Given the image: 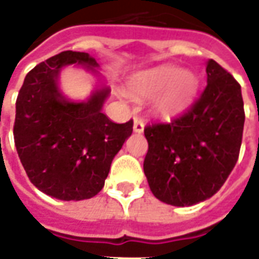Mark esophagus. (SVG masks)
Masks as SVG:
<instances>
[{
    "label": "esophagus",
    "instance_id": "obj_1",
    "mask_svg": "<svg viewBox=\"0 0 259 259\" xmlns=\"http://www.w3.org/2000/svg\"><path fill=\"white\" fill-rule=\"evenodd\" d=\"M133 130H135V133H143V130H144V122H143L140 117H135Z\"/></svg>",
    "mask_w": 259,
    "mask_h": 259
}]
</instances>
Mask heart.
Masks as SVG:
<instances>
[{
	"label": "heart",
	"mask_w": 259,
	"mask_h": 259,
	"mask_svg": "<svg viewBox=\"0 0 259 259\" xmlns=\"http://www.w3.org/2000/svg\"><path fill=\"white\" fill-rule=\"evenodd\" d=\"M199 79L192 71H181L171 64L143 71L130 82V91L139 97H153V109L161 116H172L192 104Z\"/></svg>",
	"instance_id": "heart-1"
}]
</instances>
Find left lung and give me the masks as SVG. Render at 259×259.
Listing matches in <instances>:
<instances>
[{
  "instance_id": "8db88e82",
  "label": "left lung",
  "mask_w": 259,
  "mask_h": 259,
  "mask_svg": "<svg viewBox=\"0 0 259 259\" xmlns=\"http://www.w3.org/2000/svg\"><path fill=\"white\" fill-rule=\"evenodd\" d=\"M206 74V88L188 111L144 127V174L153 195L168 205L211 198L238 160L245 120L241 87L211 59Z\"/></svg>"
}]
</instances>
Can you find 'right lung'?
Listing matches in <instances>:
<instances>
[{
  "instance_id": "1",
  "label": "right lung",
  "mask_w": 259,
  "mask_h": 259,
  "mask_svg": "<svg viewBox=\"0 0 259 259\" xmlns=\"http://www.w3.org/2000/svg\"><path fill=\"white\" fill-rule=\"evenodd\" d=\"M70 64L98 67L82 52H61L32 68L16 98L15 147L30 182L49 196L82 200L104 188L113 157L133 132V120L115 123L102 113L108 88L87 102H71L59 90Z\"/></svg>"
}]
</instances>
